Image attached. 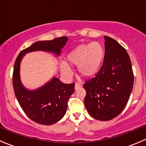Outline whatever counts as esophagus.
<instances>
[{
  "label": "esophagus",
  "mask_w": 146,
  "mask_h": 146,
  "mask_svg": "<svg viewBox=\"0 0 146 146\" xmlns=\"http://www.w3.org/2000/svg\"><path fill=\"white\" fill-rule=\"evenodd\" d=\"M80 88H81V85H80L79 83H76V85H75V90H78Z\"/></svg>",
  "instance_id": "1"
}]
</instances>
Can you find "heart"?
<instances>
[{"label":"heart","instance_id":"obj_1","mask_svg":"<svg viewBox=\"0 0 146 146\" xmlns=\"http://www.w3.org/2000/svg\"><path fill=\"white\" fill-rule=\"evenodd\" d=\"M104 55V48L100 42H93L80 44L67 54L66 63H62L61 65V70L64 74H69V66H77L79 76L90 78L100 71Z\"/></svg>","mask_w":146,"mask_h":146}]
</instances>
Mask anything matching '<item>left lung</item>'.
I'll use <instances>...</instances> for the list:
<instances>
[{
    "label": "left lung",
    "instance_id": "left-lung-1",
    "mask_svg": "<svg viewBox=\"0 0 146 146\" xmlns=\"http://www.w3.org/2000/svg\"><path fill=\"white\" fill-rule=\"evenodd\" d=\"M105 55L95 78L83 85L85 107L93 118L109 121L126 107L133 86L132 65L126 49L117 41L104 36Z\"/></svg>",
    "mask_w": 146,
    "mask_h": 146
}]
</instances>
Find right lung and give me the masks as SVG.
Instances as JSON below:
<instances>
[{
  "mask_svg": "<svg viewBox=\"0 0 146 146\" xmlns=\"http://www.w3.org/2000/svg\"><path fill=\"white\" fill-rule=\"evenodd\" d=\"M66 36L50 41H39L23 50L17 56L14 66L13 83L16 98L27 117L35 122L51 125L64 117L66 112L68 100L74 92L75 84H64L54 76L40 88L29 90L23 85L20 78V64L26 54L32 51L53 53L59 56L67 43Z\"/></svg>",
  "mask_w": 146,
  "mask_h": 146,
  "instance_id": "add662e5",
  "label": "right lung"
}]
</instances>
